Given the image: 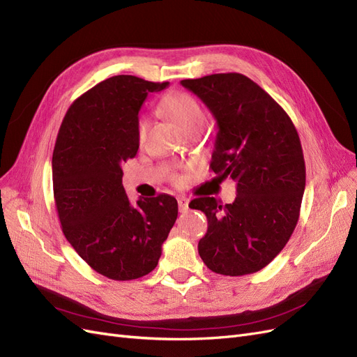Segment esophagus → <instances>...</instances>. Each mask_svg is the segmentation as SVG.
Wrapping results in <instances>:
<instances>
[{
  "label": "esophagus",
  "instance_id": "1",
  "mask_svg": "<svg viewBox=\"0 0 357 357\" xmlns=\"http://www.w3.org/2000/svg\"><path fill=\"white\" fill-rule=\"evenodd\" d=\"M178 210L180 213H186L189 210V199L185 197H180L178 199Z\"/></svg>",
  "mask_w": 357,
  "mask_h": 357
}]
</instances>
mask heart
Masks as SVG:
<instances>
[{"label":"heart","mask_w":357,"mask_h":357,"mask_svg":"<svg viewBox=\"0 0 357 357\" xmlns=\"http://www.w3.org/2000/svg\"><path fill=\"white\" fill-rule=\"evenodd\" d=\"M168 112L172 119L177 122V125L185 129L193 125H202L204 123V110L199 102L188 93H177L172 95L168 100ZM147 131V119H142L138 123V138L143 139Z\"/></svg>","instance_id":"1"}]
</instances>
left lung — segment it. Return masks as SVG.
<instances>
[{"mask_svg":"<svg viewBox=\"0 0 357 357\" xmlns=\"http://www.w3.org/2000/svg\"><path fill=\"white\" fill-rule=\"evenodd\" d=\"M218 122L210 168L236 181V198L193 199L208 229L198 252L211 271L247 275L261 271L283 250L299 219L305 160L289 114L261 86L240 73L181 80Z\"/></svg>","mask_w":357,"mask_h":357,"instance_id":"left-lung-1","label":"left lung"}]
</instances>
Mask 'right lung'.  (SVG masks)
<instances>
[{
    "mask_svg": "<svg viewBox=\"0 0 357 357\" xmlns=\"http://www.w3.org/2000/svg\"><path fill=\"white\" fill-rule=\"evenodd\" d=\"M135 75H114L75 100L63 117L52 158L61 228L98 274L126 282L153 271L177 219L174 197L129 202L122 164L139 146L138 112L149 92L165 89Z\"/></svg>",
    "mask_w": 357,
    "mask_h": 357,
    "instance_id": "add662e5",
    "label": "right lung"
}]
</instances>
